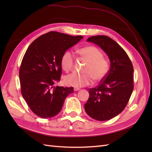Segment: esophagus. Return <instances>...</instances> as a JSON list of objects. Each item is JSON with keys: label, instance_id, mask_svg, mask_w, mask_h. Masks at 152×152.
Returning <instances> with one entry per match:
<instances>
[{"label": "esophagus", "instance_id": "esophagus-1", "mask_svg": "<svg viewBox=\"0 0 152 152\" xmlns=\"http://www.w3.org/2000/svg\"><path fill=\"white\" fill-rule=\"evenodd\" d=\"M79 90H80V89L78 88V87H75V88H74L75 91H79Z\"/></svg>", "mask_w": 152, "mask_h": 152}]
</instances>
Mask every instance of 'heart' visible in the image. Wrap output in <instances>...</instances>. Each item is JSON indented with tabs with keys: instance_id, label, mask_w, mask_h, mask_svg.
Returning <instances> with one entry per match:
<instances>
[{
	"instance_id": "1",
	"label": "heart",
	"mask_w": 152,
	"mask_h": 152,
	"mask_svg": "<svg viewBox=\"0 0 152 152\" xmlns=\"http://www.w3.org/2000/svg\"><path fill=\"white\" fill-rule=\"evenodd\" d=\"M77 53L80 58L87 62L83 69L84 73H72L64 79L65 84L74 87H84L89 85L93 79L100 82L105 79L110 70V63L103 58V53L98 48L89 45L79 49ZM74 64V56L70 50H66L61 58V66L66 72L72 71Z\"/></svg>"
}]
</instances>
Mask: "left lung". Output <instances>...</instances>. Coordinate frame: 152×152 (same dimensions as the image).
<instances>
[{"label": "left lung", "mask_w": 152, "mask_h": 152, "mask_svg": "<svg viewBox=\"0 0 152 152\" xmlns=\"http://www.w3.org/2000/svg\"><path fill=\"white\" fill-rule=\"evenodd\" d=\"M87 40L98 45L107 53L110 68L98 86L89 89V98L84 108L94 120L108 121L121 113L127 106L134 89V69L125 50L109 37L93 36Z\"/></svg>", "instance_id": "1"}]
</instances>
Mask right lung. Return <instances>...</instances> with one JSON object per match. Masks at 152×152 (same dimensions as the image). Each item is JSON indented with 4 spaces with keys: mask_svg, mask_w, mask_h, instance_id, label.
<instances>
[{
    "mask_svg": "<svg viewBox=\"0 0 152 152\" xmlns=\"http://www.w3.org/2000/svg\"><path fill=\"white\" fill-rule=\"evenodd\" d=\"M83 38L49 31L36 39L23 58L19 75L21 93L37 115L51 118L62 108L73 87L54 86L61 80L62 54Z\"/></svg>",
    "mask_w": 152,
    "mask_h": 152,
    "instance_id": "add662e5",
    "label": "right lung"
}]
</instances>
